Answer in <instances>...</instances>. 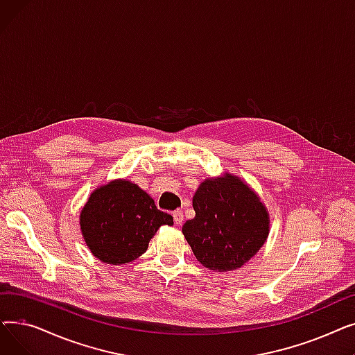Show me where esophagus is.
Masks as SVG:
<instances>
[{"label": "esophagus", "mask_w": 355, "mask_h": 355, "mask_svg": "<svg viewBox=\"0 0 355 355\" xmlns=\"http://www.w3.org/2000/svg\"><path fill=\"white\" fill-rule=\"evenodd\" d=\"M173 216H174V223H175V225L177 226H180L181 225V223L184 221V214H182V210H175L174 213H173Z\"/></svg>", "instance_id": "esophagus-1"}]
</instances>
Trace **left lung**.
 <instances>
[{"label": "left lung", "instance_id": "left-lung-1", "mask_svg": "<svg viewBox=\"0 0 355 355\" xmlns=\"http://www.w3.org/2000/svg\"><path fill=\"white\" fill-rule=\"evenodd\" d=\"M193 207L196 217L185 221L182 233L202 266L234 270L263 246L269 232L266 209L239 177L206 180Z\"/></svg>", "mask_w": 355, "mask_h": 355}]
</instances>
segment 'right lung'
<instances>
[{"instance_id":"1","label":"right lung","mask_w":355,"mask_h":355,"mask_svg":"<svg viewBox=\"0 0 355 355\" xmlns=\"http://www.w3.org/2000/svg\"><path fill=\"white\" fill-rule=\"evenodd\" d=\"M173 220L137 184L118 180L93 191L82 210L80 227L93 254L105 263L122 265L145 253L155 232L173 226Z\"/></svg>"}]
</instances>
